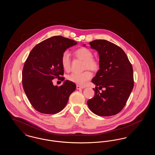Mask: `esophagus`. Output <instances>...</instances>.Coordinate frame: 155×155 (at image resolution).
<instances>
[{
    "instance_id": "esophagus-1",
    "label": "esophagus",
    "mask_w": 155,
    "mask_h": 155,
    "mask_svg": "<svg viewBox=\"0 0 155 155\" xmlns=\"http://www.w3.org/2000/svg\"><path fill=\"white\" fill-rule=\"evenodd\" d=\"M77 89H83L84 88V87H82L81 86H80V85H77Z\"/></svg>"
}]
</instances>
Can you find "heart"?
Instances as JSON below:
<instances>
[{"instance_id":"heart-1","label":"heart","mask_w":155,"mask_h":155,"mask_svg":"<svg viewBox=\"0 0 155 155\" xmlns=\"http://www.w3.org/2000/svg\"><path fill=\"white\" fill-rule=\"evenodd\" d=\"M75 57L78 59L84 61V69L91 70L93 71H97L100 68V63L99 60L93 58L92 51L87 48H81L74 52ZM61 63L63 69L69 71L71 70V59L70 54L67 51L63 52L61 57ZM92 77V73L86 70L81 73H73L67 77V79L71 82L81 86L87 84Z\"/></svg>"}]
</instances>
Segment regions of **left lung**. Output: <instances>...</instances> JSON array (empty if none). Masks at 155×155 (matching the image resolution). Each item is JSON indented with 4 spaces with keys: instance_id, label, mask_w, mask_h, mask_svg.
Returning a JSON list of instances; mask_svg holds the SVG:
<instances>
[{
    "instance_id": "1",
    "label": "left lung",
    "mask_w": 155,
    "mask_h": 155,
    "mask_svg": "<svg viewBox=\"0 0 155 155\" xmlns=\"http://www.w3.org/2000/svg\"><path fill=\"white\" fill-rule=\"evenodd\" d=\"M91 48L99 54L100 69L92 82L96 85L95 96L87 104L99 116L117 114L124 107L134 87L133 66L124 51L103 39L90 42ZM104 87L101 93L99 89Z\"/></svg>"
}]
</instances>
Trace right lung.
I'll return each mask as SVG.
<instances>
[{
    "label": "right lung",
    "mask_w": 155,
    "mask_h": 155,
    "mask_svg": "<svg viewBox=\"0 0 155 155\" xmlns=\"http://www.w3.org/2000/svg\"><path fill=\"white\" fill-rule=\"evenodd\" d=\"M77 44L71 39L54 36L31 50L22 69V86L31 105L38 111L48 114L59 113L76 89L73 82L66 80L58 87L53 85L52 80H64L61 55L66 49Z\"/></svg>",
    "instance_id": "1"
}]
</instances>
